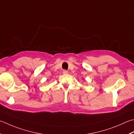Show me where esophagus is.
<instances>
[{
  "label": "esophagus",
  "instance_id": "1",
  "mask_svg": "<svg viewBox=\"0 0 134 134\" xmlns=\"http://www.w3.org/2000/svg\"><path fill=\"white\" fill-rule=\"evenodd\" d=\"M63 74H68V71H67V70H64L63 71Z\"/></svg>",
  "mask_w": 134,
  "mask_h": 134
}]
</instances>
